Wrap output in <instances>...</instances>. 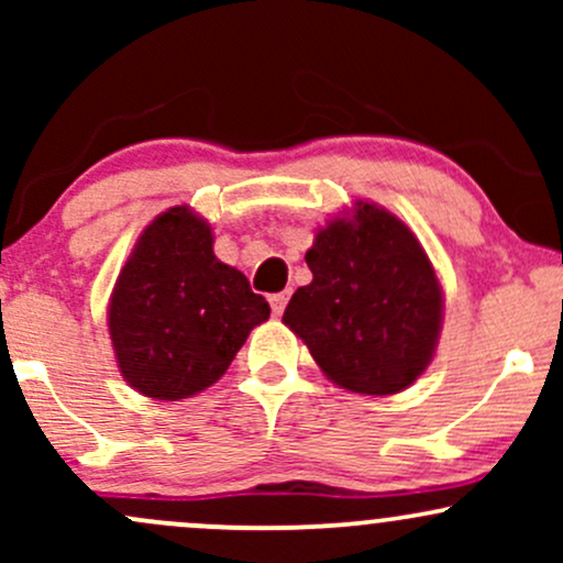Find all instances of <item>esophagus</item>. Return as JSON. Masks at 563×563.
<instances>
[{"label":"esophagus","instance_id":"1","mask_svg":"<svg viewBox=\"0 0 563 563\" xmlns=\"http://www.w3.org/2000/svg\"><path fill=\"white\" fill-rule=\"evenodd\" d=\"M269 303H273L275 314H283V309H286V303H288V294H273L269 296Z\"/></svg>","mask_w":563,"mask_h":563}]
</instances>
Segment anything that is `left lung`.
<instances>
[{
  "mask_svg": "<svg viewBox=\"0 0 563 563\" xmlns=\"http://www.w3.org/2000/svg\"><path fill=\"white\" fill-rule=\"evenodd\" d=\"M312 283L290 296L283 322L328 378L357 394L407 389L434 357L442 290L410 230L389 211L357 203L307 251Z\"/></svg>",
  "mask_w": 563,
  "mask_h": 563,
  "instance_id": "8db88e82",
  "label": "left lung"
}]
</instances>
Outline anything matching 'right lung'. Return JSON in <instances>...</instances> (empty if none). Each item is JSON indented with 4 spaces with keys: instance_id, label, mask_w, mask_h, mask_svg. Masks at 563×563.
I'll return each mask as SVG.
<instances>
[{
    "instance_id": "1",
    "label": "right lung",
    "mask_w": 563,
    "mask_h": 563,
    "mask_svg": "<svg viewBox=\"0 0 563 563\" xmlns=\"http://www.w3.org/2000/svg\"><path fill=\"white\" fill-rule=\"evenodd\" d=\"M187 206L153 219L121 269L108 328L121 373L153 399H185L228 371L269 303L214 256Z\"/></svg>"
}]
</instances>
